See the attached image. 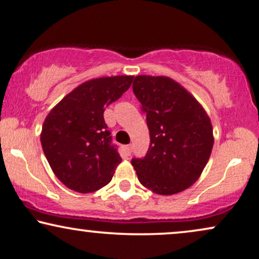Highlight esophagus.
Instances as JSON below:
<instances>
[{"label":"esophagus","instance_id":"1","mask_svg":"<svg viewBox=\"0 0 259 259\" xmlns=\"http://www.w3.org/2000/svg\"><path fill=\"white\" fill-rule=\"evenodd\" d=\"M124 151H126L127 155H131V152H132V146L126 145V146H124Z\"/></svg>","mask_w":259,"mask_h":259}]
</instances>
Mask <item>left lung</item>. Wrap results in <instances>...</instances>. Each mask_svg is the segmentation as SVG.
<instances>
[{
    "label": "left lung",
    "mask_w": 259,
    "mask_h": 259,
    "mask_svg": "<svg viewBox=\"0 0 259 259\" xmlns=\"http://www.w3.org/2000/svg\"><path fill=\"white\" fill-rule=\"evenodd\" d=\"M133 92L146 113L150 146L132 158L140 184L170 196L196 183L213 145L209 116L196 98L168 76L138 75Z\"/></svg>",
    "instance_id": "obj_1"
}]
</instances>
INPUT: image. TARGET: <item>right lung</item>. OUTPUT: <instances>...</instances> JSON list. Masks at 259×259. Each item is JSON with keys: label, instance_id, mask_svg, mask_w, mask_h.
<instances>
[{"label": "right lung", "instance_id": "obj_1", "mask_svg": "<svg viewBox=\"0 0 259 259\" xmlns=\"http://www.w3.org/2000/svg\"><path fill=\"white\" fill-rule=\"evenodd\" d=\"M132 81V75L91 79L69 92L48 114L41 127V148L65 186L91 193L110 183L122 159L111 143L103 113Z\"/></svg>", "mask_w": 259, "mask_h": 259}]
</instances>
